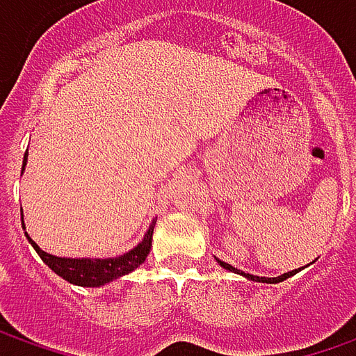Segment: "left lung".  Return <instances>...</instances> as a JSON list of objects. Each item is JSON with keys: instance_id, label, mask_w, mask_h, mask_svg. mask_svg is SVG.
Wrapping results in <instances>:
<instances>
[{"instance_id": "8db88e82", "label": "left lung", "mask_w": 356, "mask_h": 356, "mask_svg": "<svg viewBox=\"0 0 356 356\" xmlns=\"http://www.w3.org/2000/svg\"><path fill=\"white\" fill-rule=\"evenodd\" d=\"M218 264L224 267V269H229V271H234V273H239V269H236L234 266H229V264H226V261H220V259H218ZM293 273H297V269H295V271H287V273H283V275H280V277H257V275H250V273H241V275H245L248 280L261 281V283H280V281L291 277Z\"/></svg>"}]
</instances>
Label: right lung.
I'll return each mask as SVG.
<instances>
[{
    "mask_svg": "<svg viewBox=\"0 0 356 356\" xmlns=\"http://www.w3.org/2000/svg\"><path fill=\"white\" fill-rule=\"evenodd\" d=\"M27 162V154L23 156V168ZM25 229V226H23ZM152 232H154V224L148 227L144 239L129 253L120 255V257H111V259H67V257H55L51 253L39 250V245L33 239H27L35 248V252L39 253V257L47 264L57 275H61L63 280L73 283V285H81V287H99L108 281L117 280L120 275H127L130 271H134L136 267L146 259V255L150 252L152 245Z\"/></svg>",
    "mask_w": 356,
    "mask_h": 356,
    "instance_id": "right-lung-1",
    "label": "right lung"
}]
</instances>
